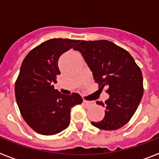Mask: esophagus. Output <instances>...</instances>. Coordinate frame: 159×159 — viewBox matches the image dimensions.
<instances>
[{"instance_id": "esophagus-1", "label": "esophagus", "mask_w": 159, "mask_h": 159, "mask_svg": "<svg viewBox=\"0 0 159 159\" xmlns=\"http://www.w3.org/2000/svg\"><path fill=\"white\" fill-rule=\"evenodd\" d=\"M83 102H84V105H86V106H88V107L91 106V105L92 104V102H91V101L86 100V99H84V101H83Z\"/></svg>"}]
</instances>
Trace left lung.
Returning <instances> with one entry per match:
<instances>
[{
	"label": "left lung",
	"instance_id": "1",
	"mask_svg": "<svg viewBox=\"0 0 159 159\" xmlns=\"http://www.w3.org/2000/svg\"><path fill=\"white\" fill-rule=\"evenodd\" d=\"M74 49L88 64L99 90L108 87L109 99L96 102L106 107L104 118L92 125L104 130L123 127L135 113L143 95L140 67L127 50L108 40H82Z\"/></svg>",
	"mask_w": 159,
	"mask_h": 159
}]
</instances>
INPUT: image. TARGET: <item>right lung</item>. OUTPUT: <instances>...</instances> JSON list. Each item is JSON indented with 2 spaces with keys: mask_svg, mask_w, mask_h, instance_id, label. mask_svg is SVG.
Wrapping results in <instances>:
<instances>
[{
  "mask_svg": "<svg viewBox=\"0 0 159 159\" xmlns=\"http://www.w3.org/2000/svg\"><path fill=\"white\" fill-rule=\"evenodd\" d=\"M79 42L51 39L32 49L22 62L15 96L23 119L38 134L53 135L64 130L70 124L71 107L82 103L79 94L63 95L52 85L60 74V57Z\"/></svg>",
  "mask_w": 159,
  "mask_h": 159,
  "instance_id": "obj_1",
  "label": "right lung"
}]
</instances>
